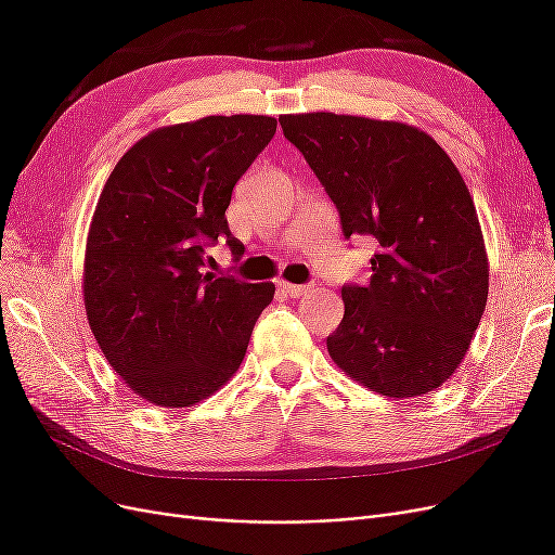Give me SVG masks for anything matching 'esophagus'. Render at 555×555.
Listing matches in <instances>:
<instances>
[{
	"label": "esophagus",
	"instance_id": "1",
	"mask_svg": "<svg viewBox=\"0 0 555 555\" xmlns=\"http://www.w3.org/2000/svg\"><path fill=\"white\" fill-rule=\"evenodd\" d=\"M278 287L287 296H292V298H300V296H306V294H310L314 289L312 284H292L287 280H280Z\"/></svg>",
	"mask_w": 555,
	"mask_h": 555
}]
</instances>
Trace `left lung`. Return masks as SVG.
<instances>
[{
  "mask_svg": "<svg viewBox=\"0 0 555 555\" xmlns=\"http://www.w3.org/2000/svg\"><path fill=\"white\" fill-rule=\"evenodd\" d=\"M340 212L345 238L373 236L365 287H343L331 359L365 389L416 398L461 365L489 298V257L456 164L418 127L361 115H280Z\"/></svg>",
  "mask_w": 555,
  "mask_h": 555,
  "instance_id": "obj_1",
  "label": "left lung"
}]
</instances>
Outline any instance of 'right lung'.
Segmentation results:
<instances>
[{
    "label": "right lung",
    "mask_w": 555,
    "mask_h": 555,
    "mask_svg": "<svg viewBox=\"0 0 555 555\" xmlns=\"http://www.w3.org/2000/svg\"><path fill=\"white\" fill-rule=\"evenodd\" d=\"M278 129L268 115H208L150 131L115 164L82 263L88 322L113 371L143 400L192 408L238 371L273 282L201 273L231 236V192Z\"/></svg>",
    "instance_id": "1"
}]
</instances>
